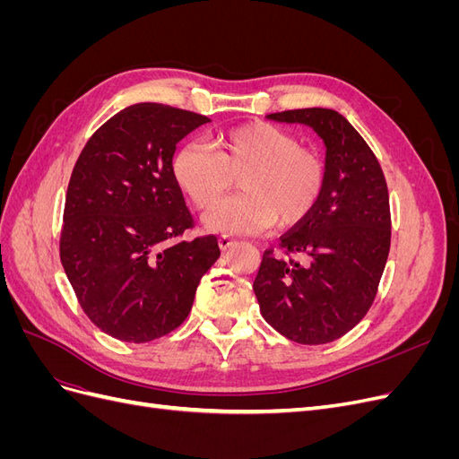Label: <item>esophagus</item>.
<instances>
[{
	"mask_svg": "<svg viewBox=\"0 0 459 459\" xmlns=\"http://www.w3.org/2000/svg\"><path fill=\"white\" fill-rule=\"evenodd\" d=\"M233 243H235V239H233V238H230V235H220L218 245H220L221 251H228L230 247H233Z\"/></svg>",
	"mask_w": 459,
	"mask_h": 459,
	"instance_id": "esophagus-1",
	"label": "esophagus"
}]
</instances>
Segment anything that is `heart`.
Returning a JSON list of instances; mask_svg holds the SVG:
<instances>
[{
	"label": "heart",
	"mask_w": 459,
	"mask_h": 459,
	"mask_svg": "<svg viewBox=\"0 0 459 459\" xmlns=\"http://www.w3.org/2000/svg\"><path fill=\"white\" fill-rule=\"evenodd\" d=\"M172 170L199 211L212 206L238 178L243 193L206 214L211 228L238 233L300 224L322 199L327 178L325 162L314 149L270 122L224 130L211 145L187 143L174 155Z\"/></svg>",
	"instance_id": "obj_1"
}]
</instances>
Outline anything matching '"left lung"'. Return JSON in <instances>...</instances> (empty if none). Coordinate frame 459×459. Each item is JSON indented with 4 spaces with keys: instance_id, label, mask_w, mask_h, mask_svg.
<instances>
[{
    "instance_id": "left-lung-1",
    "label": "left lung",
    "mask_w": 459,
    "mask_h": 459,
    "mask_svg": "<svg viewBox=\"0 0 459 459\" xmlns=\"http://www.w3.org/2000/svg\"><path fill=\"white\" fill-rule=\"evenodd\" d=\"M270 120L307 124L325 143V187L312 214L264 251L253 283L264 319L300 344H325L359 324L391 248L381 164L333 108H295Z\"/></svg>"
}]
</instances>
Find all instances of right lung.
Here are the masks:
<instances>
[{"instance_id": "add662e5", "label": "right lung", "mask_w": 459, "mask_h": 459, "mask_svg": "<svg viewBox=\"0 0 459 459\" xmlns=\"http://www.w3.org/2000/svg\"><path fill=\"white\" fill-rule=\"evenodd\" d=\"M206 117L137 103L82 149L68 182L61 262L82 310L107 335L149 342L184 324L201 277L220 256L216 235L193 228L172 157Z\"/></svg>"}]
</instances>
